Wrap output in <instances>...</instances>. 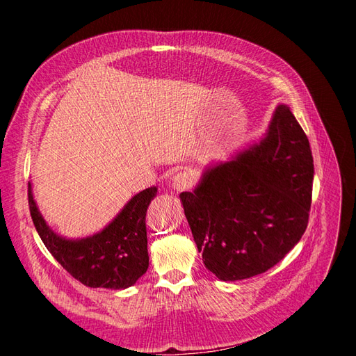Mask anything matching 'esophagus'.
I'll list each match as a JSON object with an SVG mask.
<instances>
[{"mask_svg":"<svg viewBox=\"0 0 356 356\" xmlns=\"http://www.w3.org/2000/svg\"><path fill=\"white\" fill-rule=\"evenodd\" d=\"M193 182H195V178H193L190 172L182 170V172H178V174L172 178L170 186L175 191H184L193 186Z\"/></svg>","mask_w":356,"mask_h":356,"instance_id":"34e87169","label":"esophagus"}]
</instances>
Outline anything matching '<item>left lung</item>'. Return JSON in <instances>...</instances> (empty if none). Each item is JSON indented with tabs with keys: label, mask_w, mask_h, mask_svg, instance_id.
Masks as SVG:
<instances>
[{
	"label": "left lung",
	"mask_w": 356,
	"mask_h": 356,
	"mask_svg": "<svg viewBox=\"0 0 356 356\" xmlns=\"http://www.w3.org/2000/svg\"><path fill=\"white\" fill-rule=\"evenodd\" d=\"M312 184L309 139L279 104L258 141L204 168L179 195L204 267L234 282L277 264L307 227Z\"/></svg>",
	"instance_id": "1"
}]
</instances>
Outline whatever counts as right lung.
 Masks as SVG:
<instances>
[{"label": "right lung", "mask_w": 356, "mask_h": 356, "mask_svg": "<svg viewBox=\"0 0 356 356\" xmlns=\"http://www.w3.org/2000/svg\"><path fill=\"white\" fill-rule=\"evenodd\" d=\"M156 195V186L139 191L101 232L71 239L47 224L28 182L31 217L42 243L72 277L90 288L126 289L147 272L145 213Z\"/></svg>", "instance_id": "right-lung-1"}]
</instances>
